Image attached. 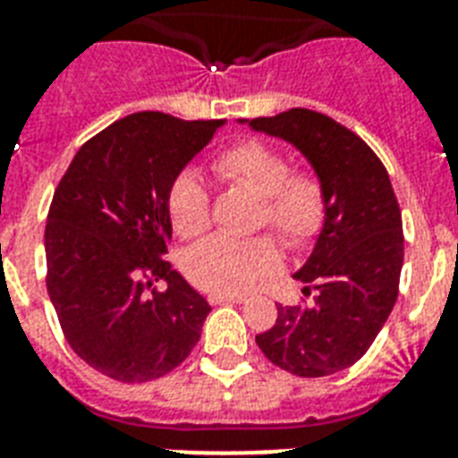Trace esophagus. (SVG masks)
Returning a JSON list of instances; mask_svg holds the SVG:
<instances>
[{
    "instance_id": "1",
    "label": "esophagus",
    "mask_w": 458,
    "mask_h": 458,
    "mask_svg": "<svg viewBox=\"0 0 458 458\" xmlns=\"http://www.w3.org/2000/svg\"><path fill=\"white\" fill-rule=\"evenodd\" d=\"M211 304H240L244 301L242 294H208Z\"/></svg>"
}]
</instances>
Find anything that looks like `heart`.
<instances>
[{
	"instance_id": "heart-1",
	"label": "heart",
	"mask_w": 458,
	"mask_h": 458,
	"mask_svg": "<svg viewBox=\"0 0 458 458\" xmlns=\"http://www.w3.org/2000/svg\"><path fill=\"white\" fill-rule=\"evenodd\" d=\"M214 173L223 182L259 197L254 225L271 228L290 250H301L320 235L327 218L326 187L316 173L293 171L283 149L244 140L214 158ZM168 216L180 237H199L211 225V199L204 180L182 171L168 187ZM283 264L271 235L237 240L214 235L185 254L182 268L194 285L211 294H242Z\"/></svg>"
}]
</instances>
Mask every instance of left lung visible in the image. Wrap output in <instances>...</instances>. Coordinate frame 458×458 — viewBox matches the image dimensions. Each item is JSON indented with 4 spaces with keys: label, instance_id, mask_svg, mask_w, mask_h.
<instances>
[{
    "label": "left lung",
    "instance_id": "8db88e82",
    "mask_svg": "<svg viewBox=\"0 0 458 458\" xmlns=\"http://www.w3.org/2000/svg\"><path fill=\"white\" fill-rule=\"evenodd\" d=\"M240 123L297 147L327 197L326 225L294 273L304 294L316 293L313 304L278 306L276 326L257 335V344L293 376H333L369 352L397 301L404 233L390 175L356 132L318 111Z\"/></svg>",
    "mask_w": 458,
    "mask_h": 458
}]
</instances>
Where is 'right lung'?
I'll return each mask as SVG.
<instances>
[{
	"instance_id": "obj_1",
	"label": "right lung",
	"mask_w": 458,
	"mask_h": 458,
	"mask_svg": "<svg viewBox=\"0 0 458 458\" xmlns=\"http://www.w3.org/2000/svg\"><path fill=\"white\" fill-rule=\"evenodd\" d=\"M223 123L131 114L78 149L54 192L47 293L71 349L114 380H157L199 342L211 306L164 259L165 199Z\"/></svg>"
}]
</instances>
